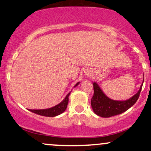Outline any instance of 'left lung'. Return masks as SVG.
<instances>
[{
    "mask_svg": "<svg viewBox=\"0 0 151 151\" xmlns=\"http://www.w3.org/2000/svg\"><path fill=\"white\" fill-rule=\"evenodd\" d=\"M93 85L94 94L91 99V106L93 111L101 117L109 118L123 113L132 106L134 105L138 100L143 84L137 94H135L132 98L125 101L111 100L104 94L102 90L95 82L93 83Z\"/></svg>",
    "mask_w": 151,
    "mask_h": 151,
    "instance_id": "1",
    "label": "left lung"
}]
</instances>
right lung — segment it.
I'll list each match as a JSON object with an SVG mask.
<instances>
[{
    "label": "right lung",
    "instance_id": "obj_1",
    "mask_svg": "<svg viewBox=\"0 0 151 151\" xmlns=\"http://www.w3.org/2000/svg\"><path fill=\"white\" fill-rule=\"evenodd\" d=\"M78 84H79V83H77V84L74 86V87L77 86ZM70 93H69L66 95V97L61 102L59 103L58 104L53 106V107L47 109H29V111L35 114H39V115L48 116V117H54V116H58L65 111L68 104V100H69L68 97H69Z\"/></svg>",
    "mask_w": 151,
    "mask_h": 151
}]
</instances>
